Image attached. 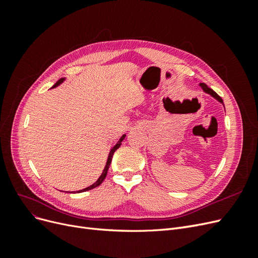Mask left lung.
Wrapping results in <instances>:
<instances>
[{
    "instance_id": "left-lung-1",
    "label": "left lung",
    "mask_w": 258,
    "mask_h": 258,
    "mask_svg": "<svg viewBox=\"0 0 258 258\" xmlns=\"http://www.w3.org/2000/svg\"><path fill=\"white\" fill-rule=\"evenodd\" d=\"M199 86H200V87L202 88V90H204L206 93H209V95L210 96H212L214 99H216L217 101H218V102H221L223 105H224V102H223V100H222V98L220 97V96H218L217 95V93L213 90V89H211V88H209L208 87V86L205 84V83H200L199 84ZM225 107V106H224Z\"/></svg>"
}]
</instances>
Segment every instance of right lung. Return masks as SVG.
I'll use <instances>...</instances> for the list:
<instances>
[{"label": "right lung", "instance_id": "add662e5", "mask_svg": "<svg viewBox=\"0 0 258 258\" xmlns=\"http://www.w3.org/2000/svg\"><path fill=\"white\" fill-rule=\"evenodd\" d=\"M64 80H66V77H63V79H60L56 84H54L53 86H52V88H54V87H57V86H59L61 83H63L64 82ZM124 137H126V135H123L119 140H118V142H117L114 146H113V148L112 150L110 151V154H108V157H107V161H106V165H105V167H104V169H103V172L101 173V175H100V177L97 179V181L93 183L92 185H90V186H88V187H86V188H84V189H81V190H79V191H76V192H83V191H87V190H90V189H92V188H95V187H97V186H99L101 183H102L103 181H104V178H105V176H106V174H107V170H108V168H110V165H111V162H112V158H113V155H114V153H115V151L117 150V148H119V146L121 145V142L123 141V139H124Z\"/></svg>", "mask_w": 258, "mask_h": 258}]
</instances>
